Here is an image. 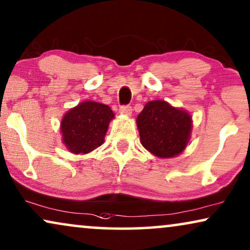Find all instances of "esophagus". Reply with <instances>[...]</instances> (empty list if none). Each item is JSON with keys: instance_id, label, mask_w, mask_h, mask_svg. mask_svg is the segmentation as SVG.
<instances>
[{"instance_id": "esophagus-1", "label": "esophagus", "mask_w": 250, "mask_h": 250, "mask_svg": "<svg viewBox=\"0 0 250 250\" xmlns=\"http://www.w3.org/2000/svg\"><path fill=\"white\" fill-rule=\"evenodd\" d=\"M120 113H122V114H125V115H130L132 113L131 106H129V105L121 106V107H120Z\"/></svg>"}]
</instances>
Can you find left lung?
I'll list each match as a JSON object with an SVG mask.
<instances>
[{
    "label": "left lung",
    "mask_w": 250,
    "mask_h": 250,
    "mask_svg": "<svg viewBox=\"0 0 250 250\" xmlns=\"http://www.w3.org/2000/svg\"><path fill=\"white\" fill-rule=\"evenodd\" d=\"M141 143L159 158H174L188 145L192 130V118L184 109L165 101H152L137 116Z\"/></svg>",
    "instance_id": "left-lung-1"
}]
</instances>
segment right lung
Instances as JSON below:
<instances>
[{
	"label": "right lung",
	"mask_w": 250,
	"mask_h": 250,
	"mask_svg": "<svg viewBox=\"0 0 250 250\" xmlns=\"http://www.w3.org/2000/svg\"><path fill=\"white\" fill-rule=\"evenodd\" d=\"M114 113L107 105L85 101L66 113L61 122L62 143L69 152L85 154L104 143Z\"/></svg>",
	"instance_id": "add662e5"
}]
</instances>
